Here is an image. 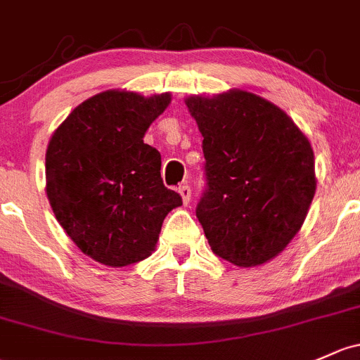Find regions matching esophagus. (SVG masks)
I'll return each mask as SVG.
<instances>
[{
	"instance_id": "obj_1",
	"label": "esophagus",
	"mask_w": 360,
	"mask_h": 360,
	"mask_svg": "<svg viewBox=\"0 0 360 360\" xmlns=\"http://www.w3.org/2000/svg\"><path fill=\"white\" fill-rule=\"evenodd\" d=\"M179 194L181 197V202L187 206L188 202H191V187L188 185H180L179 187Z\"/></svg>"
}]
</instances>
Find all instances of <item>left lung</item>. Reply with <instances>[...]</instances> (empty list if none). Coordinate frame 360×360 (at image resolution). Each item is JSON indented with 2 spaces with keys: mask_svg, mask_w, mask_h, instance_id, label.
Returning a JSON list of instances; mask_svg holds the SVG:
<instances>
[{
  "mask_svg": "<svg viewBox=\"0 0 360 360\" xmlns=\"http://www.w3.org/2000/svg\"><path fill=\"white\" fill-rule=\"evenodd\" d=\"M185 104L204 137L207 188L195 214L212 252L238 268L271 261L314 199L311 142L281 108L242 89Z\"/></svg>",
  "mask_w": 360,
  "mask_h": 360,
  "instance_id": "obj_1",
  "label": "left lung"
}]
</instances>
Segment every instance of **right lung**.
Here are the masks:
<instances>
[{
	"instance_id": "1",
	"label": "right lung",
	"mask_w": 360,
	"mask_h": 360,
	"mask_svg": "<svg viewBox=\"0 0 360 360\" xmlns=\"http://www.w3.org/2000/svg\"><path fill=\"white\" fill-rule=\"evenodd\" d=\"M172 94L99 92L80 103L46 149V195L58 223L86 256L111 268L156 249L181 197L161 180V154L144 135Z\"/></svg>"
}]
</instances>
